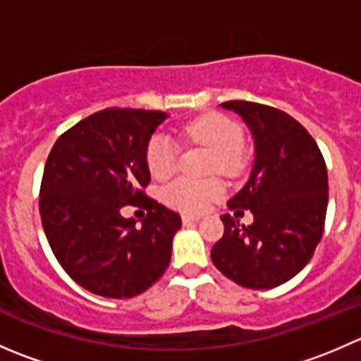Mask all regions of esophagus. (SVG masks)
<instances>
[{"label":"esophagus","instance_id":"obj_1","mask_svg":"<svg viewBox=\"0 0 361 361\" xmlns=\"http://www.w3.org/2000/svg\"><path fill=\"white\" fill-rule=\"evenodd\" d=\"M199 220H201V216H197V214H183V216H181V221H183L185 225L194 224V221H199Z\"/></svg>","mask_w":361,"mask_h":361}]
</instances>
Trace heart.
<instances>
[{"mask_svg":"<svg viewBox=\"0 0 361 361\" xmlns=\"http://www.w3.org/2000/svg\"><path fill=\"white\" fill-rule=\"evenodd\" d=\"M178 136L185 143L204 145L213 150L209 169L213 173H221L224 176H234L241 167L243 134L238 123L225 115L207 113L185 123ZM180 147L171 136L157 133L147 147V166L157 180H167L178 169ZM224 195V183L218 178L194 180V178H178L167 185L162 197L167 206L181 211V213H201L211 202Z\"/></svg>","mask_w":361,"mask_h":361,"instance_id":"heart-1","label":"heart"}]
</instances>
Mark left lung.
I'll use <instances>...</instances> for the list:
<instances>
[{
  "instance_id": "left-lung-1",
  "label": "left lung",
  "mask_w": 361,
  "mask_h": 361,
  "mask_svg": "<svg viewBox=\"0 0 361 361\" xmlns=\"http://www.w3.org/2000/svg\"><path fill=\"white\" fill-rule=\"evenodd\" d=\"M221 108L241 115L253 134L250 180L227 202L235 213L250 209L253 224L245 227L224 214V235L211 250V260L238 285L274 288L305 267L323 235L329 204L325 159L288 113L251 101H227Z\"/></svg>"
}]
</instances>
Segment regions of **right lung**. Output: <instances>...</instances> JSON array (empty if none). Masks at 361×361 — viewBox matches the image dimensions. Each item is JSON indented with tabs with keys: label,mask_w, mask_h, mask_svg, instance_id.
Listing matches in <instances>:
<instances>
[{
	"label": "right lung",
	"mask_w": 361,
	"mask_h": 361,
	"mask_svg": "<svg viewBox=\"0 0 361 361\" xmlns=\"http://www.w3.org/2000/svg\"><path fill=\"white\" fill-rule=\"evenodd\" d=\"M164 111L106 108L61 134L39 187L49 245L73 281L110 298L150 288L171 262L180 214L145 194L147 147ZM126 205L149 211L141 228L123 219Z\"/></svg>",
	"instance_id": "right-lung-1"
}]
</instances>
